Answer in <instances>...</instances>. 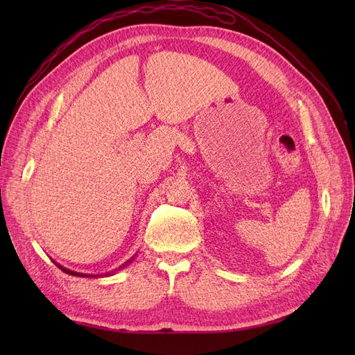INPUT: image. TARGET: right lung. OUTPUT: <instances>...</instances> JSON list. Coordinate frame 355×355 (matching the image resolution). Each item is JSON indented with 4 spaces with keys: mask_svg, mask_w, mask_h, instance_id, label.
Segmentation results:
<instances>
[{
    "mask_svg": "<svg viewBox=\"0 0 355 355\" xmlns=\"http://www.w3.org/2000/svg\"><path fill=\"white\" fill-rule=\"evenodd\" d=\"M133 261V257L130 261H127L123 266H120V268H124V266H127V263H130ZM56 263V262H55ZM58 266H59V270H62L63 272H67V274H69V275H75V277H101V275H92V274H81V272H75V271H71V270H68V268H65V266H62V265H59V263H56ZM111 274H114V272H108V275H111Z\"/></svg>",
    "mask_w": 355,
    "mask_h": 355,
    "instance_id": "right-lung-1",
    "label": "right lung"
}]
</instances>
